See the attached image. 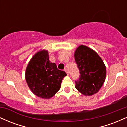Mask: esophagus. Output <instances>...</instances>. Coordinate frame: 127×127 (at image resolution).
<instances>
[{
  "label": "esophagus",
  "mask_w": 127,
  "mask_h": 127,
  "mask_svg": "<svg viewBox=\"0 0 127 127\" xmlns=\"http://www.w3.org/2000/svg\"><path fill=\"white\" fill-rule=\"evenodd\" d=\"M64 70H65V72H66V73L67 74V75H68V70H67V68H65V69H64Z\"/></svg>",
  "instance_id": "1"
}]
</instances>
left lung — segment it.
Here are the masks:
<instances>
[{
	"instance_id": "8db88e82",
	"label": "left lung",
	"mask_w": 127,
	"mask_h": 127,
	"mask_svg": "<svg viewBox=\"0 0 127 127\" xmlns=\"http://www.w3.org/2000/svg\"><path fill=\"white\" fill-rule=\"evenodd\" d=\"M75 59L79 70V78L75 88L84 95L98 93L105 81L106 68L103 60L94 50L80 45L75 52Z\"/></svg>"
}]
</instances>
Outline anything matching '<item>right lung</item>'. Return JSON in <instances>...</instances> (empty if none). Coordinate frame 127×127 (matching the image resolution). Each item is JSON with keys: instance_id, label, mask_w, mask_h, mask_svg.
I'll return each instance as SVG.
<instances>
[{"instance_id": "add662e5", "label": "right lung", "mask_w": 127, "mask_h": 127, "mask_svg": "<svg viewBox=\"0 0 127 127\" xmlns=\"http://www.w3.org/2000/svg\"><path fill=\"white\" fill-rule=\"evenodd\" d=\"M67 74L57 68L49 60L47 50L37 52L29 62L25 78L29 88L37 97L51 98L60 90L61 83Z\"/></svg>"}]
</instances>
